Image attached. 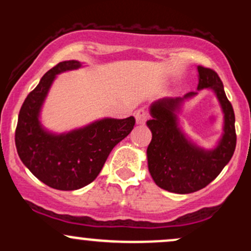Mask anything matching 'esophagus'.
Wrapping results in <instances>:
<instances>
[{"label": "esophagus", "instance_id": "esophagus-1", "mask_svg": "<svg viewBox=\"0 0 251 251\" xmlns=\"http://www.w3.org/2000/svg\"><path fill=\"white\" fill-rule=\"evenodd\" d=\"M134 117H135V122H137V124H144L146 120H148L149 113L145 108H139L138 111L134 112Z\"/></svg>", "mask_w": 251, "mask_h": 251}]
</instances>
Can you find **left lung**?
Wrapping results in <instances>:
<instances>
[{
  "label": "left lung",
  "mask_w": 251,
  "mask_h": 251,
  "mask_svg": "<svg viewBox=\"0 0 251 251\" xmlns=\"http://www.w3.org/2000/svg\"><path fill=\"white\" fill-rule=\"evenodd\" d=\"M197 70V89L211 88L223 109L224 133L218 145L205 151L189 142L178 127L177 112L181 102L197 92H190L184 98H164L153 102L150 109L152 119L146 123L152 132L148 148L150 174L159 188L180 195L198 191L211 183L231 159L236 148L235 113L223 82L211 68L198 66Z\"/></svg>",
  "instance_id": "left-lung-1"
}]
</instances>
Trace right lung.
Segmentation results:
<instances>
[{"label":"right lung","instance_id":"right-lung-1","mask_svg":"<svg viewBox=\"0 0 251 251\" xmlns=\"http://www.w3.org/2000/svg\"><path fill=\"white\" fill-rule=\"evenodd\" d=\"M80 66L74 60L62 61L42 76L22 103L15 131L22 163L46 185L63 191L81 189L96 179L112 150L127 137L135 124L133 117L106 118L63 134L42 128L40 109L55 75Z\"/></svg>","mask_w":251,"mask_h":251}]
</instances>
